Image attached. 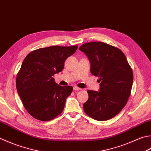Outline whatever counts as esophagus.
Segmentation results:
<instances>
[{"label":"esophagus","instance_id":"obj_1","mask_svg":"<svg viewBox=\"0 0 151 151\" xmlns=\"http://www.w3.org/2000/svg\"><path fill=\"white\" fill-rule=\"evenodd\" d=\"M73 90H75V91H78V90H81L82 89H81V88L77 87V86H74L73 87Z\"/></svg>","mask_w":151,"mask_h":151}]
</instances>
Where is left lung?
I'll return each mask as SVG.
<instances>
[{
  "label": "left lung",
  "instance_id": "left-lung-1",
  "mask_svg": "<svg viewBox=\"0 0 151 151\" xmlns=\"http://www.w3.org/2000/svg\"><path fill=\"white\" fill-rule=\"evenodd\" d=\"M90 61V71L99 78V91L88 90L83 109L99 121L112 119L124 107L130 96L134 75L124 54L102 42H87L80 47Z\"/></svg>",
  "mask_w": 151,
  "mask_h": 151
}]
</instances>
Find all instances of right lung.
<instances>
[{"label": "right lung", "mask_w": 151, "mask_h": 151, "mask_svg": "<svg viewBox=\"0 0 151 151\" xmlns=\"http://www.w3.org/2000/svg\"><path fill=\"white\" fill-rule=\"evenodd\" d=\"M77 48L46 47L32 51L24 59L16 77V88L25 109L35 119L49 121L62 113L73 88L58 85L53 76L63 69L65 61Z\"/></svg>", "instance_id": "add662e5"}]
</instances>
